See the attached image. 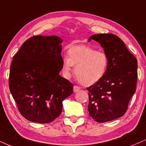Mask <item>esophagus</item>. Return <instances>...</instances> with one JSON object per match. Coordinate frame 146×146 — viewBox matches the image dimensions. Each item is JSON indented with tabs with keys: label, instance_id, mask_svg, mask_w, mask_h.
Returning <instances> with one entry per match:
<instances>
[{
	"label": "esophagus",
	"instance_id": "obj_1",
	"mask_svg": "<svg viewBox=\"0 0 146 146\" xmlns=\"http://www.w3.org/2000/svg\"><path fill=\"white\" fill-rule=\"evenodd\" d=\"M80 90V88L77 86H73V92H77L79 90Z\"/></svg>",
	"mask_w": 146,
	"mask_h": 146
}]
</instances>
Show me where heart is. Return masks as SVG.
<instances>
[{
	"label": "heart",
	"instance_id": "obj_1",
	"mask_svg": "<svg viewBox=\"0 0 146 146\" xmlns=\"http://www.w3.org/2000/svg\"><path fill=\"white\" fill-rule=\"evenodd\" d=\"M67 52L69 57H63L62 64L66 77L71 76L72 67L75 66V75L79 82L89 86L96 84L106 74L108 58L104 52L89 46H73Z\"/></svg>",
	"mask_w": 146,
	"mask_h": 146
}]
</instances>
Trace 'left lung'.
Here are the masks:
<instances>
[{"label": "left lung", "mask_w": 146, "mask_h": 146, "mask_svg": "<svg viewBox=\"0 0 146 146\" xmlns=\"http://www.w3.org/2000/svg\"><path fill=\"white\" fill-rule=\"evenodd\" d=\"M104 48L108 58L106 74L98 82L87 88L88 112L95 121L104 123L121 117L136 90L137 60L122 40L112 34L92 35Z\"/></svg>", "instance_id": "1"}]
</instances>
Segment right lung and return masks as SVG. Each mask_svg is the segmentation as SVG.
Returning a JSON list of instances; mask_svg holds the SVG:
<instances>
[{"label":"right lung","instance_id":"right-lung-1","mask_svg":"<svg viewBox=\"0 0 146 146\" xmlns=\"http://www.w3.org/2000/svg\"><path fill=\"white\" fill-rule=\"evenodd\" d=\"M62 42L56 36L31 37L13 58L9 90L20 113L29 121L51 123L73 93V85L59 75Z\"/></svg>","mask_w":146,"mask_h":146}]
</instances>
